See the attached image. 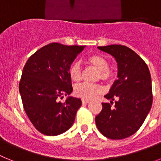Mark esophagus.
<instances>
[{
	"label": "esophagus",
	"mask_w": 161,
	"mask_h": 161,
	"mask_svg": "<svg viewBox=\"0 0 161 161\" xmlns=\"http://www.w3.org/2000/svg\"><path fill=\"white\" fill-rule=\"evenodd\" d=\"M90 102V101L88 100V99H82V103L83 104H88Z\"/></svg>",
	"instance_id": "obj_1"
}]
</instances>
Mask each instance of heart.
<instances>
[{
  "label": "heart",
  "instance_id": "b5f03b06",
  "mask_svg": "<svg viewBox=\"0 0 161 161\" xmlns=\"http://www.w3.org/2000/svg\"><path fill=\"white\" fill-rule=\"evenodd\" d=\"M88 63L99 71L97 78L104 81H109L113 77V73L109 69V61L101 55H92L86 59ZM69 76L74 82H79L82 77V71L79 63L76 62L69 68ZM102 93V87L97 84L82 83L74 89L75 95L83 99H93Z\"/></svg>",
  "mask_w": 161,
  "mask_h": 161
}]
</instances>
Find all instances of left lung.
Wrapping results in <instances>:
<instances>
[{
    "mask_svg": "<svg viewBox=\"0 0 161 161\" xmlns=\"http://www.w3.org/2000/svg\"><path fill=\"white\" fill-rule=\"evenodd\" d=\"M117 62L118 80L105 97L95 118L98 130L111 139H123L136 133L144 122L153 105L152 79L148 67L136 52L126 46L97 47ZM115 99V106H111Z\"/></svg>",
    "mask_w": 161,
    "mask_h": 161,
    "instance_id": "1",
    "label": "left lung"
}]
</instances>
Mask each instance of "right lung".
<instances>
[{"mask_svg":"<svg viewBox=\"0 0 161 161\" xmlns=\"http://www.w3.org/2000/svg\"><path fill=\"white\" fill-rule=\"evenodd\" d=\"M85 46H66L52 42L28 59L22 70L19 92L28 118L43 135L55 136L73 124L81 100L69 96L72 92L69 68Z\"/></svg>","mask_w":161,"mask_h":161,"instance_id":"1","label":"right lung"}]
</instances>
